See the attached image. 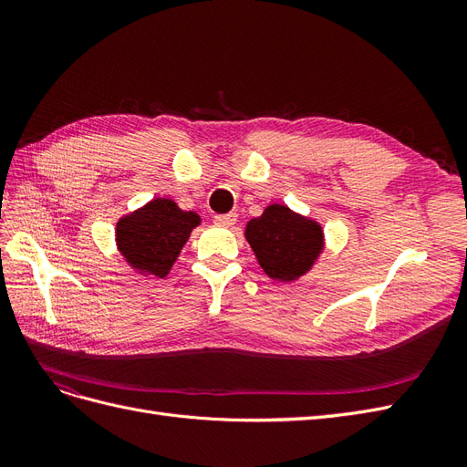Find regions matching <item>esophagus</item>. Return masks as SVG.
Here are the masks:
<instances>
[{"label":"esophagus","instance_id":"1","mask_svg":"<svg viewBox=\"0 0 467 467\" xmlns=\"http://www.w3.org/2000/svg\"><path fill=\"white\" fill-rule=\"evenodd\" d=\"M235 222H237L235 214H220L214 218V223L220 225V228H232V225H235Z\"/></svg>","mask_w":467,"mask_h":467}]
</instances>
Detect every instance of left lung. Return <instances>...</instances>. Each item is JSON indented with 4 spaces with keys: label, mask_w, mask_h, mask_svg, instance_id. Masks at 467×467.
<instances>
[{
    "label": "left lung",
    "mask_w": 467,
    "mask_h": 467,
    "mask_svg": "<svg viewBox=\"0 0 467 467\" xmlns=\"http://www.w3.org/2000/svg\"><path fill=\"white\" fill-rule=\"evenodd\" d=\"M245 239L273 280L292 282L314 266L323 251V230L316 220L285 204H268L245 225Z\"/></svg>",
    "instance_id": "8db88e82"
}]
</instances>
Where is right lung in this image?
<instances>
[{
	"mask_svg": "<svg viewBox=\"0 0 467 467\" xmlns=\"http://www.w3.org/2000/svg\"><path fill=\"white\" fill-rule=\"evenodd\" d=\"M199 223L196 212L181 210L171 199H153L117 222V245L140 275L163 278Z\"/></svg>",
	"mask_w": 467,
	"mask_h": 467,
	"instance_id": "add662e5",
	"label": "right lung"
}]
</instances>
